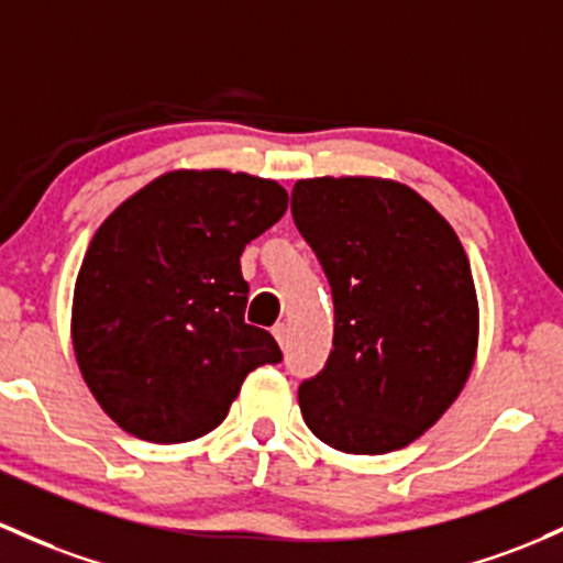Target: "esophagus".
<instances>
[{
  "label": "esophagus",
  "mask_w": 563,
  "mask_h": 563,
  "mask_svg": "<svg viewBox=\"0 0 563 563\" xmlns=\"http://www.w3.org/2000/svg\"><path fill=\"white\" fill-rule=\"evenodd\" d=\"M272 336L277 339V344H280V347H286V342H288V325H286V323H275V325H272Z\"/></svg>",
  "instance_id": "obj_1"
}]
</instances>
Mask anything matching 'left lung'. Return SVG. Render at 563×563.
Listing matches in <instances>:
<instances>
[{
    "mask_svg": "<svg viewBox=\"0 0 563 563\" xmlns=\"http://www.w3.org/2000/svg\"><path fill=\"white\" fill-rule=\"evenodd\" d=\"M291 213L333 296V350L299 385L301 417L339 452H395L471 376L478 301L465 249L428 200L379 178L296 181Z\"/></svg>",
    "mask_w": 563,
    "mask_h": 563,
    "instance_id": "obj_1",
    "label": "left lung"
}]
</instances>
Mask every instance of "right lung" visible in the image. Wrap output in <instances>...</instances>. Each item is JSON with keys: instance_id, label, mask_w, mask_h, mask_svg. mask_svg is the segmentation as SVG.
Here are the masks:
<instances>
[{"instance_id": "obj_1", "label": "right lung", "mask_w": 563, "mask_h": 563, "mask_svg": "<svg viewBox=\"0 0 563 563\" xmlns=\"http://www.w3.org/2000/svg\"><path fill=\"white\" fill-rule=\"evenodd\" d=\"M286 208L275 181L176 170L103 221L74 286L71 339L122 430L152 443L206 435L253 368L283 361L272 333L245 323L240 256Z\"/></svg>"}]
</instances>
